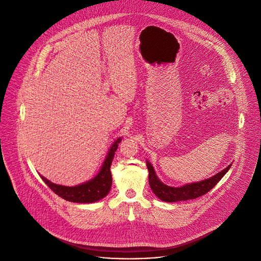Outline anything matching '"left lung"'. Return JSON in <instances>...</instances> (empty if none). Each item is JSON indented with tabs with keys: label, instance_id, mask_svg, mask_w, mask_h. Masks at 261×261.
I'll return each instance as SVG.
<instances>
[{
	"label": "left lung",
	"instance_id": "1",
	"mask_svg": "<svg viewBox=\"0 0 261 261\" xmlns=\"http://www.w3.org/2000/svg\"><path fill=\"white\" fill-rule=\"evenodd\" d=\"M146 167L148 170V182H150V187L153 190L154 194L162 201L176 202L182 200L195 199L199 196L206 194L229 170L231 164H229L226 168L219 171L218 173L208 178L202 179L200 181L186 184L180 186V187H171V186H168L161 181L160 178L157 176L153 165L147 160Z\"/></svg>",
	"mask_w": 261,
	"mask_h": 261
}]
</instances>
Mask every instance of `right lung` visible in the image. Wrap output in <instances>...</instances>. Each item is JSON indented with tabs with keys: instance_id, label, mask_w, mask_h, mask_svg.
Segmentation results:
<instances>
[{
	"instance_id": "right-lung-1",
	"label": "right lung",
	"mask_w": 261,
	"mask_h": 261,
	"mask_svg": "<svg viewBox=\"0 0 261 261\" xmlns=\"http://www.w3.org/2000/svg\"><path fill=\"white\" fill-rule=\"evenodd\" d=\"M122 141V137H119L109 147L108 153L104 159V162L99 172L90 180L76 186H63L51 182L44 176L40 175L44 182L60 197L65 200L76 203H92L104 198L110 191L113 177H111L110 165L113 163L115 153Z\"/></svg>"
}]
</instances>
